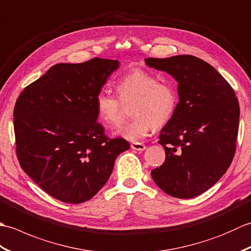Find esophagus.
<instances>
[{
	"label": "esophagus",
	"instance_id": "34e87169",
	"mask_svg": "<svg viewBox=\"0 0 251 251\" xmlns=\"http://www.w3.org/2000/svg\"><path fill=\"white\" fill-rule=\"evenodd\" d=\"M132 150H137V151H143L146 150V146L143 145V143H140V142H132L130 145Z\"/></svg>",
	"mask_w": 251,
	"mask_h": 251
}]
</instances>
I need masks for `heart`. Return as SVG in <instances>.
<instances>
[{
	"instance_id": "obj_1",
	"label": "heart",
	"mask_w": 251,
	"mask_h": 251,
	"mask_svg": "<svg viewBox=\"0 0 251 251\" xmlns=\"http://www.w3.org/2000/svg\"><path fill=\"white\" fill-rule=\"evenodd\" d=\"M116 92L122 102L134 101L131 105L134 120L115 130V135L130 141L143 139L154 125L166 124L177 108L178 95L174 85L158 82L156 75L142 69H136L122 77L116 84ZM120 100L103 90L96 95V111L104 125H115L120 122Z\"/></svg>"
}]
</instances>
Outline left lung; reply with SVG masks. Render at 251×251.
<instances>
[{
    "label": "left lung",
    "instance_id": "8db88e82",
    "mask_svg": "<svg viewBox=\"0 0 251 251\" xmlns=\"http://www.w3.org/2000/svg\"><path fill=\"white\" fill-rule=\"evenodd\" d=\"M146 65L178 82L179 102L159 135L166 158L151 172L165 193L192 199L226 174L235 154L239 104L231 85L209 63L191 55L147 58Z\"/></svg>",
    "mask_w": 251,
    "mask_h": 251
}]
</instances>
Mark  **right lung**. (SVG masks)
I'll return each instance as SVG.
<instances>
[{"mask_svg":"<svg viewBox=\"0 0 251 251\" xmlns=\"http://www.w3.org/2000/svg\"><path fill=\"white\" fill-rule=\"evenodd\" d=\"M120 67L94 58L58 63L26 86L16 101L14 130L21 168L42 190L63 202L92 199L128 150L123 138L104 135L95 97Z\"/></svg>","mask_w":251,"mask_h":251,"instance_id":"right-lung-1","label":"right lung"}]
</instances>
